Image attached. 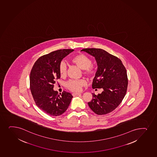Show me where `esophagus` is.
Instances as JSON below:
<instances>
[{"label":"esophagus","instance_id":"1","mask_svg":"<svg viewBox=\"0 0 157 157\" xmlns=\"http://www.w3.org/2000/svg\"><path fill=\"white\" fill-rule=\"evenodd\" d=\"M81 94H79V93H73L72 94V95L74 96V97H75V96H78V95H81Z\"/></svg>","mask_w":157,"mask_h":157}]
</instances>
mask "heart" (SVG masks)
Masks as SVG:
<instances>
[{"instance_id": "obj_1", "label": "heart", "mask_w": 157, "mask_h": 157, "mask_svg": "<svg viewBox=\"0 0 157 157\" xmlns=\"http://www.w3.org/2000/svg\"><path fill=\"white\" fill-rule=\"evenodd\" d=\"M71 62L78 67L83 70L84 74L94 77L97 72L95 67L92 65L91 59L86 55L80 53L76 55L71 58ZM58 71L61 77L67 75V66L62 62L58 66ZM86 85V81L84 80H71L66 83V86L69 90L75 92H79L82 90V87Z\"/></svg>"}]
</instances>
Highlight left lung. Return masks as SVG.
I'll use <instances>...</instances> for the list:
<instances>
[{
  "mask_svg": "<svg viewBox=\"0 0 157 157\" xmlns=\"http://www.w3.org/2000/svg\"><path fill=\"white\" fill-rule=\"evenodd\" d=\"M95 58L98 69L92 82V88H102L98 95L88 103L90 109L98 115H104L114 111L122 102L127 91V71L120 59L100 48H84ZM97 90V89H96Z\"/></svg>",
  "mask_w": 157,
  "mask_h": 157,
  "instance_id": "obj_1",
  "label": "left lung"
}]
</instances>
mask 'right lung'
<instances>
[{
	"instance_id": "obj_1",
	"label": "right lung",
	"mask_w": 157,
	"mask_h": 157,
	"mask_svg": "<svg viewBox=\"0 0 157 157\" xmlns=\"http://www.w3.org/2000/svg\"><path fill=\"white\" fill-rule=\"evenodd\" d=\"M74 51L59 49L44 55L35 62L30 72V90L35 104L50 116L63 114L73 97L66 91L59 95L53 88L56 80L60 78L59 65L65 57Z\"/></svg>"
}]
</instances>
